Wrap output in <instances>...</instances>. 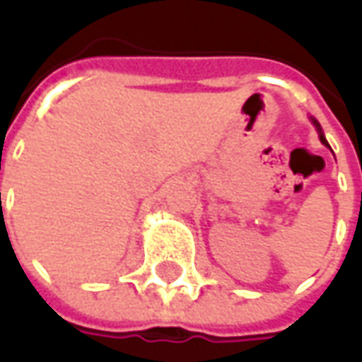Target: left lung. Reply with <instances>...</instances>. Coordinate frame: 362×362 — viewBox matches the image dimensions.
<instances>
[{"label": "left lung", "mask_w": 362, "mask_h": 362, "mask_svg": "<svg viewBox=\"0 0 362 362\" xmlns=\"http://www.w3.org/2000/svg\"><path fill=\"white\" fill-rule=\"evenodd\" d=\"M313 122H315L317 130H319V139H321V142H323V144H325V146H329V144H327L325 136H323V130H321V127H319V122H317V120H313ZM329 148H331V146H329Z\"/></svg>", "instance_id": "8db88e82"}]
</instances>
